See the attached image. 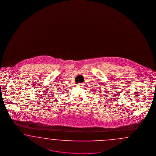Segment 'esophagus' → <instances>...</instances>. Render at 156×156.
<instances>
[{
    "mask_svg": "<svg viewBox=\"0 0 156 156\" xmlns=\"http://www.w3.org/2000/svg\"><path fill=\"white\" fill-rule=\"evenodd\" d=\"M82 85V83H80L78 84V86H79V87H81Z\"/></svg>",
    "mask_w": 156,
    "mask_h": 156,
    "instance_id": "obj_1",
    "label": "esophagus"
}]
</instances>
